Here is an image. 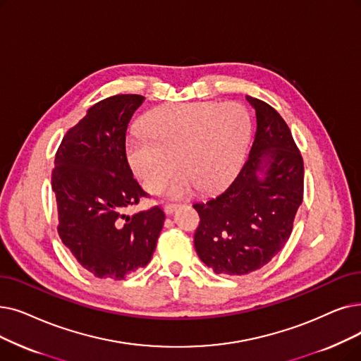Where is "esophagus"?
<instances>
[{
    "mask_svg": "<svg viewBox=\"0 0 361 361\" xmlns=\"http://www.w3.org/2000/svg\"><path fill=\"white\" fill-rule=\"evenodd\" d=\"M177 209H178V205H176V203H169V205H165V208H164V211H165L166 215L174 214Z\"/></svg>",
    "mask_w": 361,
    "mask_h": 361,
    "instance_id": "1",
    "label": "esophagus"
}]
</instances>
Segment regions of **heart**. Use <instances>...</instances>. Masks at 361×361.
I'll use <instances>...</instances> for the list:
<instances>
[{
  "label": "heart",
  "mask_w": 361,
  "mask_h": 361,
  "mask_svg": "<svg viewBox=\"0 0 361 361\" xmlns=\"http://www.w3.org/2000/svg\"><path fill=\"white\" fill-rule=\"evenodd\" d=\"M252 135V119L239 103H171L152 111L146 128L127 140V156L134 174L150 192L159 190L174 159L178 174L165 195L189 197L199 189L214 193L236 177Z\"/></svg>",
  "instance_id": "heart-1"
}]
</instances>
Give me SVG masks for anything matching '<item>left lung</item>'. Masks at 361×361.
Instances as JSON below:
<instances>
[{"instance_id": "8db88e82", "label": "left lung", "mask_w": 361, "mask_h": 361, "mask_svg": "<svg viewBox=\"0 0 361 361\" xmlns=\"http://www.w3.org/2000/svg\"><path fill=\"white\" fill-rule=\"evenodd\" d=\"M246 100L257 115L247 161L226 190L193 205L200 216L196 252L216 274L243 276L270 262L302 203L304 162L289 127L270 104Z\"/></svg>"}]
</instances>
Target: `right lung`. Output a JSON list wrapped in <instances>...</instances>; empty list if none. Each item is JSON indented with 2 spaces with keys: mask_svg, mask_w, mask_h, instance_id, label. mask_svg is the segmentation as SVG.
<instances>
[{
  "mask_svg": "<svg viewBox=\"0 0 361 361\" xmlns=\"http://www.w3.org/2000/svg\"><path fill=\"white\" fill-rule=\"evenodd\" d=\"M138 94H119L88 109L56 153L51 176L59 211V236L82 267L99 279L122 280L146 267L164 227L154 207L127 215L145 196L133 178L125 134Z\"/></svg>",
  "mask_w": 361,
  "mask_h": 361,
  "instance_id": "1",
  "label": "right lung"
}]
</instances>
